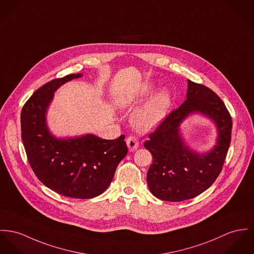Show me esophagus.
<instances>
[{
    "label": "esophagus",
    "instance_id": "esophagus-1",
    "mask_svg": "<svg viewBox=\"0 0 254 254\" xmlns=\"http://www.w3.org/2000/svg\"><path fill=\"white\" fill-rule=\"evenodd\" d=\"M126 142H127V148H128L129 152L136 151L138 147H139V142H138V140H137L135 137H127Z\"/></svg>",
    "mask_w": 254,
    "mask_h": 254
}]
</instances>
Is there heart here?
Segmentation results:
<instances>
[{"instance_id": "heart-1", "label": "heart", "mask_w": 254, "mask_h": 254, "mask_svg": "<svg viewBox=\"0 0 254 254\" xmlns=\"http://www.w3.org/2000/svg\"><path fill=\"white\" fill-rule=\"evenodd\" d=\"M152 84H144L135 92L122 95L117 98V106L121 109H129L154 91ZM172 104L171 94L161 90L148 98L131 117L132 127L140 132H149L157 127L167 116Z\"/></svg>"}]
</instances>
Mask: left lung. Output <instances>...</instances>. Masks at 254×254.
Instances as JSON below:
<instances>
[{"instance_id": "8db88e82", "label": "left lung", "mask_w": 254, "mask_h": 254, "mask_svg": "<svg viewBox=\"0 0 254 254\" xmlns=\"http://www.w3.org/2000/svg\"><path fill=\"white\" fill-rule=\"evenodd\" d=\"M199 115L214 123L217 137L206 152L193 150L182 135L181 124ZM232 120L222 100L211 89L188 80L187 98L149 135L144 147L153 162L147 173L152 194L164 201H185L208 190L219 175L231 141Z\"/></svg>"}]
</instances>
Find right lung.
<instances>
[{
  "label": "right lung",
  "mask_w": 254,
  "mask_h": 254,
  "mask_svg": "<svg viewBox=\"0 0 254 254\" xmlns=\"http://www.w3.org/2000/svg\"><path fill=\"white\" fill-rule=\"evenodd\" d=\"M82 73L54 79L37 90L21 111V136L33 171L39 181L59 194L90 199L111 184L120 161L127 156L125 136L106 140L93 133L55 136L47 113L61 86Z\"/></svg>",
  "instance_id": "right-lung-1"
}]
</instances>
